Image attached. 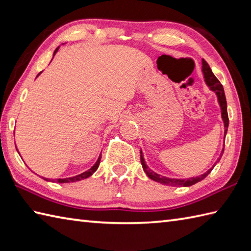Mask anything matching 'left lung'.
Listing matches in <instances>:
<instances>
[{"mask_svg": "<svg viewBox=\"0 0 251 251\" xmlns=\"http://www.w3.org/2000/svg\"><path fill=\"white\" fill-rule=\"evenodd\" d=\"M202 63V73H204V77H205V82L208 85V86L210 87L211 90H214V92L217 94L218 96V100H219V103L221 106V115H222V120L225 122V132L226 135V131H227V127H228V115H227V106H226V95H225V89H223V86L221 85L220 81L218 79L215 74L212 73L211 69L209 67V65L206 62V60L202 59L201 61ZM223 151H225V148H223L222 153H221V156L223 154ZM140 161H141V165H142V168L145 170L146 174L148 175V177L156 181V182H159L162 184L165 185H170V186H191L193 185L197 182H200L202 179H205L208 175L210 174V172L212 170L209 169L207 173H205L204 175L199 176V177H195V178H190V179H170V178H166V177H163V176H159L157 174H155L150 168H148V166L145 163V159H143L142 156V152H141V155H140Z\"/></svg>", "mask_w": 251, "mask_h": 251, "instance_id": "left-lung-1", "label": "left lung"}]
</instances>
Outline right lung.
<instances>
[{"label":"right lung","mask_w":251,"mask_h":251,"mask_svg":"<svg viewBox=\"0 0 251 251\" xmlns=\"http://www.w3.org/2000/svg\"><path fill=\"white\" fill-rule=\"evenodd\" d=\"M58 50H59V47H57V49L55 50L54 55L56 54ZM39 74H37V75H39ZM100 159H101V156H99L98 161L96 162V164L94 165V166L90 168V169H88L87 172H85V173H83L81 175H77V176H75V177L66 178V179H57L56 181H57V182H59V183H67V182H74V181H79V180H82V179H86V178L89 177V176H92L96 172V170H97V168L99 167V164H100ZM45 180H47V179H45Z\"/></svg>","instance_id":"1"}]
</instances>
